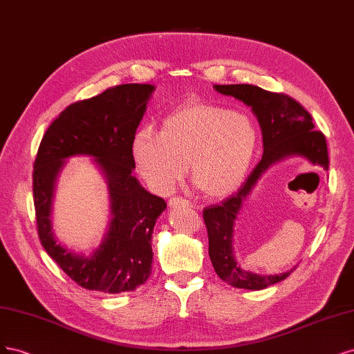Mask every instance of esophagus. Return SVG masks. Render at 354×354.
Returning <instances> with one entry per match:
<instances>
[{
	"instance_id": "34e87169",
	"label": "esophagus",
	"mask_w": 354,
	"mask_h": 354,
	"mask_svg": "<svg viewBox=\"0 0 354 354\" xmlns=\"http://www.w3.org/2000/svg\"><path fill=\"white\" fill-rule=\"evenodd\" d=\"M169 207L176 209V207H192V203L182 198V197H172L169 200Z\"/></svg>"
}]
</instances>
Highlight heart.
<instances>
[{
	"label": "heart",
	"instance_id": "heart-1",
	"mask_svg": "<svg viewBox=\"0 0 354 354\" xmlns=\"http://www.w3.org/2000/svg\"><path fill=\"white\" fill-rule=\"evenodd\" d=\"M259 133L243 111L192 102L175 110L160 132L141 129L132 141V156L140 175L151 189L172 191L187 172L209 197H223L244 180Z\"/></svg>",
	"mask_w": 354,
	"mask_h": 354
}]
</instances>
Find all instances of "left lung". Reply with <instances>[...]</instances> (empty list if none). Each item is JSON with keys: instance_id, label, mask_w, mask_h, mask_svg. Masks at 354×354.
Returning a JSON list of instances; mask_svg holds the SVG:
<instances>
[{"instance_id": "obj_1", "label": "left lung", "mask_w": 354, "mask_h": 354, "mask_svg": "<svg viewBox=\"0 0 354 354\" xmlns=\"http://www.w3.org/2000/svg\"><path fill=\"white\" fill-rule=\"evenodd\" d=\"M219 94L231 95L252 107L263 135V156L247 178L244 185L221 204L203 210L209 235V256L218 277L235 288L263 290L283 281L288 270L279 275H259L244 270L234 256V226L250 192L266 170L283 158L292 156L306 157L312 165L328 170V147L325 135L315 129L313 119L300 102L294 98L269 93L254 85H214Z\"/></svg>"}]
</instances>
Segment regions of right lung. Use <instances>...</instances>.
I'll return each mask as SVG.
<instances>
[{"instance_id": "add662e5", "label": "right lung", "mask_w": 354, "mask_h": 354, "mask_svg": "<svg viewBox=\"0 0 354 354\" xmlns=\"http://www.w3.org/2000/svg\"><path fill=\"white\" fill-rule=\"evenodd\" d=\"M154 91L148 84H124L64 109L42 136L33 163V204L45 252L82 288L119 294L133 291L151 275V234L166 209L132 175V141ZM73 155H89L105 175L112 219L103 243L91 257L56 243L50 230L55 180Z\"/></svg>"}]
</instances>
